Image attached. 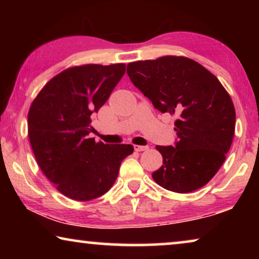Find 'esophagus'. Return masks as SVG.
Returning <instances> with one entry per match:
<instances>
[{
	"label": "esophagus",
	"instance_id": "34e87169",
	"mask_svg": "<svg viewBox=\"0 0 259 259\" xmlns=\"http://www.w3.org/2000/svg\"><path fill=\"white\" fill-rule=\"evenodd\" d=\"M134 150L137 152H143L148 150V146H140V145H134Z\"/></svg>",
	"mask_w": 259,
	"mask_h": 259
}]
</instances>
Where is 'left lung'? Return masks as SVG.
Instances as JSON below:
<instances>
[{
	"label": "left lung",
	"instance_id": "8db88e82",
	"mask_svg": "<svg viewBox=\"0 0 259 259\" xmlns=\"http://www.w3.org/2000/svg\"><path fill=\"white\" fill-rule=\"evenodd\" d=\"M134 86L161 113L176 114L178 140L157 146L162 166L154 182L178 193L196 191L221 168L235 134L236 112L228 92L213 74L185 56L131 62Z\"/></svg>",
	"mask_w": 259,
	"mask_h": 259
}]
</instances>
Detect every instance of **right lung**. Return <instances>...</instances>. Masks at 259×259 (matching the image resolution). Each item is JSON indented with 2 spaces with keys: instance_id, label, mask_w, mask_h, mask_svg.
Returning a JSON list of instances; mask_svg holds the SVG:
<instances>
[{
  "instance_id": "add662e5",
  "label": "right lung",
  "mask_w": 259,
  "mask_h": 259,
  "mask_svg": "<svg viewBox=\"0 0 259 259\" xmlns=\"http://www.w3.org/2000/svg\"><path fill=\"white\" fill-rule=\"evenodd\" d=\"M125 63L72 67L42 88L28 113V136L44 175L59 192L87 201L102 196L118 177L132 145L95 143L92 115L123 76Z\"/></svg>"
}]
</instances>
